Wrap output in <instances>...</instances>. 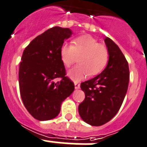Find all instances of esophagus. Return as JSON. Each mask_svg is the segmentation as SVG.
I'll list each match as a JSON object with an SVG mask.
<instances>
[{
  "label": "esophagus",
  "mask_w": 147,
  "mask_h": 147,
  "mask_svg": "<svg viewBox=\"0 0 147 147\" xmlns=\"http://www.w3.org/2000/svg\"><path fill=\"white\" fill-rule=\"evenodd\" d=\"M75 88H76V89H78V88H80V84L75 82Z\"/></svg>",
  "instance_id": "esophagus-1"
}]
</instances>
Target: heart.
<instances>
[{
	"label": "heart",
	"instance_id": "1",
	"mask_svg": "<svg viewBox=\"0 0 147 147\" xmlns=\"http://www.w3.org/2000/svg\"><path fill=\"white\" fill-rule=\"evenodd\" d=\"M61 61L65 67L78 61V65L69 70L68 76L74 81H79L88 76H96L106 67L109 60V51L103 44L98 43L96 38L90 35H82L76 38L73 45L63 44L60 49Z\"/></svg>",
	"mask_w": 147,
	"mask_h": 147
}]
</instances>
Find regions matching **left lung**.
Returning a JSON list of instances; mask_svg holds the SVG:
<instances>
[{
    "instance_id": "1",
    "label": "left lung",
    "mask_w": 147,
    "mask_h": 147,
    "mask_svg": "<svg viewBox=\"0 0 147 147\" xmlns=\"http://www.w3.org/2000/svg\"><path fill=\"white\" fill-rule=\"evenodd\" d=\"M109 51L106 69L90 80L81 83L85 99L78 106L79 115L91 126L108 123L119 110L128 89L129 71L128 62L118 45L106 37Z\"/></svg>"
}]
</instances>
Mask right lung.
<instances>
[{"instance_id":"1","label":"right lung","mask_w":147,"mask_h":147,"mask_svg":"<svg viewBox=\"0 0 147 147\" xmlns=\"http://www.w3.org/2000/svg\"><path fill=\"white\" fill-rule=\"evenodd\" d=\"M72 34L69 28L54 27L31 41L25 48L19 67V88L28 113L39 121L55 118L61 102L75 89L65 76L60 49ZM61 78V81L54 79Z\"/></svg>"}]
</instances>
